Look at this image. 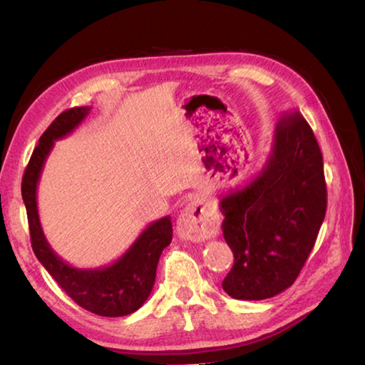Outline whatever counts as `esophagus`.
<instances>
[{
  "label": "esophagus",
  "mask_w": 365,
  "mask_h": 365,
  "mask_svg": "<svg viewBox=\"0 0 365 365\" xmlns=\"http://www.w3.org/2000/svg\"><path fill=\"white\" fill-rule=\"evenodd\" d=\"M219 227V214L202 196H191L177 220L178 237L190 242H205L217 237Z\"/></svg>",
  "instance_id": "1"
}]
</instances>
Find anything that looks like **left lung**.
<instances>
[{
    "label": "left lung",
    "mask_w": 365,
    "mask_h": 365,
    "mask_svg": "<svg viewBox=\"0 0 365 365\" xmlns=\"http://www.w3.org/2000/svg\"><path fill=\"white\" fill-rule=\"evenodd\" d=\"M222 232L233 252L222 282L235 299L261 301L292 287L327 211L322 153L301 114L277 123L256 177L220 196Z\"/></svg>",
    "instance_id": "1"
}]
</instances>
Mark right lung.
Here are the masks:
<instances>
[{
  "mask_svg": "<svg viewBox=\"0 0 365 365\" xmlns=\"http://www.w3.org/2000/svg\"><path fill=\"white\" fill-rule=\"evenodd\" d=\"M90 110L88 106L64 110L41 135L24 172L22 200L27 209L34 252L48 274L80 307L103 317H122L140 309L151 294L160 252L172 242L169 215L151 222L113 264L98 269H78L63 261L49 246L36 206V188L54 141L76 130Z\"/></svg>",
  "mask_w": 365,
  "mask_h": 365,
  "instance_id": "right-lung-1",
  "label": "right lung"
}]
</instances>
